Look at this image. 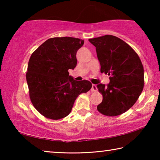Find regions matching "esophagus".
I'll return each mask as SVG.
<instances>
[{
  "label": "esophagus",
  "mask_w": 160,
  "mask_h": 160,
  "mask_svg": "<svg viewBox=\"0 0 160 160\" xmlns=\"http://www.w3.org/2000/svg\"><path fill=\"white\" fill-rule=\"evenodd\" d=\"M97 90V86L95 85H92V88H91V91L92 92H95Z\"/></svg>",
  "instance_id": "obj_1"
}]
</instances>
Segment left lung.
<instances>
[{"label": "left lung", "mask_w": 160, "mask_h": 160, "mask_svg": "<svg viewBox=\"0 0 160 160\" xmlns=\"http://www.w3.org/2000/svg\"><path fill=\"white\" fill-rule=\"evenodd\" d=\"M96 47L100 71L110 75L107 85H97L102 94L97 110L102 114L118 116L133 106L144 87V70L135 51L122 39L113 35L90 39Z\"/></svg>", "instance_id": "1"}]
</instances>
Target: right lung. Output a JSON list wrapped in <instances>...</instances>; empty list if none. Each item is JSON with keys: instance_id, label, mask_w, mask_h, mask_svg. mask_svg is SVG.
I'll list each match as a JSON object with an SVG mask.
<instances>
[{"instance_id": "right-lung-1", "label": "right lung", "mask_w": 160, "mask_h": 160, "mask_svg": "<svg viewBox=\"0 0 160 160\" xmlns=\"http://www.w3.org/2000/svg\"><path fill=\"white\" fill-rule=\"evenodd\" d=\"M83 44L78 38H51L32 54L26 74L29 97L35 109L46 118L66 117L78 95L91 89L90 81H76L68 72L76 66V53Z\"/></svg>"}]
</instances>
